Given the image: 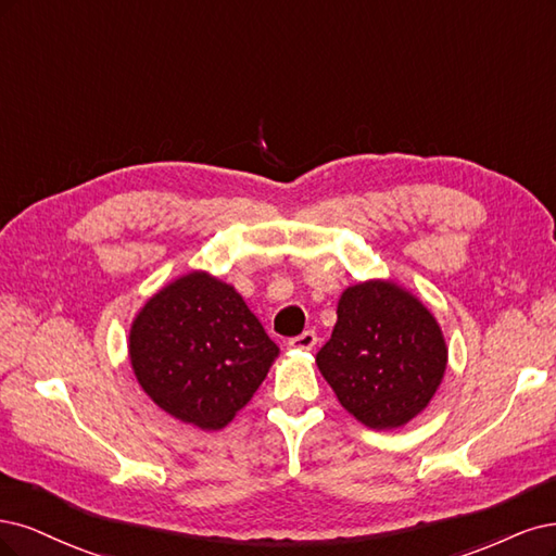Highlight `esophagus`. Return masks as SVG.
<instances>
[{"instance_id": "1", "label": "esophagus", "mask_w": 556, "mask_h": 556, "mask_svg": "<svg viewBox=\"0 0 556 556\" xmlns=\"http://www.w3.org/2000/svg\"><path fill=\"white\" fill-rule=\"evenodd\" d=\"M316 332L314 330H304L302 334H298V337H293V339H289V346H293V349H302V351H309V349H314L316 346Z\"/></svg>"}]
</instances>
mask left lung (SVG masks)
<instances>
[{"label": "left lung", "mask_w": 556, "mask_h": 556, "mask_svg": "<svg viewBox=\"0 0 556 556\" xmlns=\"http://www.w3.org/2000/svg\"><path fill=\"white\" fill-rule=\"evenodd\" d=\"M447 351L434 316L395 283L344 291L316 365L337 400L371 429L402 427L437 392Z\"/></svg>", "instance_id": "left-lung-1"}]
</instances>
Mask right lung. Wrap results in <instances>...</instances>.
<instances>
[{
    "instance_id": "add662e5",
    "label": "right lung",
    "mask_w": 556,
    "mask_h": 556,
    "mask_svg": "<svg viewBox=\"0 0 556 556\" xmlns=\"http://www.w3.org/2000/svg\"><path fill=\"white\" fill-rule=\"evenodd\" d=\"M129 353L138 383L166 414L222 429L254 397L279 349L232 286L191 273L142 307Z\"/></svg>"
}]
</instances>
